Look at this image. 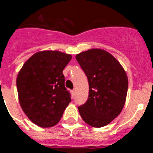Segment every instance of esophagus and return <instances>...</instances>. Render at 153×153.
<instances>
[{
    "mask_svg": "<svg viewBox=\"0 0 153 153\" xmlns=\"http://www.w3.org/2000/svg\"><path fill=\"white\" fill-rule=\"evenodd\" d=\"M71 94H72V96H73V97H74V94H75V90H71Z\"/></svg>",
    "mask_w": 153,
    "mask_h": 153,
    "instance_id": "obj_1",
    "label": "esophagus"
}]
</instances>
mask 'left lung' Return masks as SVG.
Returning <instances> with one entry per match:
<instances>
[{
    "label": "left lung",
    "mask_w": 153,
    "mask_h": 153,
    "mask_svg": "<svg viewBox=\"0 0 153 153\" xmlns=\"http://www.w3.org/2000/svg\"><path fill=\"white\" fill-rule=\"evenodd\" d=\"M76 59L87 76L89 98L78 107L86 123L100 128L118 117L125 105L128 77L120 62L107 51L93 48Z\"/></svg>",
    "instance_id": "obj_1"
}]
</instances>
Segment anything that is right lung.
<instances>
[{"instance_id":"obj_1","label":"right lung","mask_w":153,"mask_h":153,"mask_svg":"<svg viewBox=\"0 0 153 153\" xmlns=\"http://www.w3.org/2000/svg\"><path fill=\"white\" fill-rule=\"evenodd\" d=\"M72 56L58 51H39L27 60L17 77L20 105L31 122L54 126L71 101L63 69Z\"/></svg>"}]
</instances>
